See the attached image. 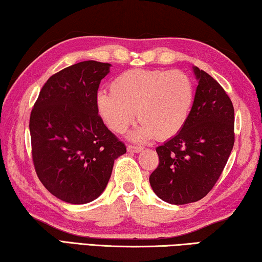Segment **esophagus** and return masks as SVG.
<instances>
[{
    "label": "esophagus",
    "instance_id": "34e87169",
    "mask_svg": "<svg viewBox=\"0 0 262 262\" xmlns=\"http://www.w3.org/2000/svg\"><path fill=\"white\" fill-rule=\"evenodd\" d=\"M141 150H142V147H139V145H133V144L127 145L128 152H140Z\"/></svg>",
    "mask_w": 262,
    "mask_h": 262
}]
</instances>
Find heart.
Masks as SVG:
<instances>
[{"label":"heart","mask_w":262,"mask_h":262,"mask_svg":"<svg viewBox=\"0 0 262 262\" xmlns=\"http://www.w3.org/2000/svg\"><path fill=\"white\" fill-rule=\"evenodd\" d=\"M195 98V86L180 70L130 69L110 84V94L97 98V112L115 134H123L140 121L134 140L165 141L176 136L187 122Z\"/></svg>","instance_id":"b5f03b06"}]
</instances>
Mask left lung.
Instances as JSON below:
<instances>
[{"instance_id": "left-lung-1", "label": "left lung", "mask_w": 262, "mask_h": 262, "mask_svg": "<svg viewBox=\"0 0 262 262\" xmlns=\"http://www.w3.org/2000/svg\"><path fill=\"white\" fill-rule=\"evenodd\" d=\"M193 70L199 84L188 120L156 148L159 164L149 177L157 196L172 205L205 198L223 172L234 143L231 99L209 74L198 67Z\"/></svg>"}]
</instances>
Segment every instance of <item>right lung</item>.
<instances>
[{"instance_id": "1", "label": "right lung", "mask_w": 262, "mask_h": 262, "mask_svg": "<svg viewBox=\"0 0 262 262\" xmlns=\"http://www.w3.org/2000/svg\"><path fill=\"white\" fill-rule=\"evenodd\" d=\"M110 63L83 61L47 79L30 115L39 180L60 200L83 205L107 186L114 159L126 154L97 112V92Z\"/></svg>"}]
</instances>
